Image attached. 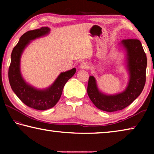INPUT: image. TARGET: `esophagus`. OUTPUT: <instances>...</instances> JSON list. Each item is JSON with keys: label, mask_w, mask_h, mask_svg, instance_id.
<instances>
[{"label": "esophagus", "mask_w": 154, "mask_h": 154, "mask_svg": "<svg viewBox=\"0 0 154 154\" xmlns=\"http://www.w3.org/2000/svg\"><path fill=\"white\" fill-rule=\"evenodd\" d=\"M79 68L81 69H87L88 68V64L87 62H83L79 65Z\"/></svg>", "instance_id": "1"}]
</instances>
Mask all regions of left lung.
I'll use <instances>...</instances> for the list:
<instances>
[{
  "mask_svg": "<svg viewBox=\"0 0 154 154\" xmlns=\"http://www.w3.org/2000/svg\"><path fill=\"white\" fill-rule=\"evenodd\" d=\"M121 44L126 51L130 76L126 90L115 95H106L98 90L94 77L90 76L88 80V96L96 107L104 111H118L126 108L140 94L145 84L147 56L140 41L124 39Z\"/></svg>",
  "mask_w": 154,
  "mask_h": 154,
  "instance_id": "obj_1",
  "label": "left lung"
}]
</instances>
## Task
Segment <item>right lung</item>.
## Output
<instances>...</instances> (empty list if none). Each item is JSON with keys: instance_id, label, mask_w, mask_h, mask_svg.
Here are the masks:
<instances>
[{"instance_id": "add662e5", "label": "right lung", "mask_w": 154, "mask_h": 154, "mask_svg": "<svg viewBox=\"0 0 154 154\" xmlns=\"http://www.w3.org/2000/svg\"><path fill=\"white\" fill-rule=\"evenodd\" d=\"M50 29L42 27L39 29L29 30L20 38L14 47L9 68V81L12 90L26 105L36 110H47L56 105L60 98L64 85L73 76L76 69L61 72L51 86L45 90H38L25 82L20 72V58L24 49L30 41L48 35Z\"/></svg>"}]
</instances>
